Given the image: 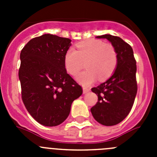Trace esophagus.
I'll use <instances>...</instances> for the list:
<instances>
[{
  "label": "esophagus",
  "instance_id": "obj_1",
  "mask_svg": "<svg viewBox=\"0 0 157 157\" xmlns=\"http://www.w3.org/2000/svg\"><path fill=\"white\" fill-rule=\"evenodd\" d=\"M90 89L86 88V87H83V94H87L88 92H90Z\"/></svg>",
  "mask_w": 157,
  "mask_h": 157
}]
</instances>
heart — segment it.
I'll use <instances>...</instances> for the list:
<instances>
[{
  "label": "heart",
  "instance_id": "heart-1",
  "mask_svg": "<svg viewBox=\"0 0 157 157\" xmlns=\"http://www.w3.org/2000/svg\"><path fill=\"white\" fill-rule=\"evenodd\" d=\"M77 50L69 48L63 58L65 69L71 75H76L86 67L87 70L76 77L80 84L90 86L99 78H109L116 70L118 56L116 48L111 44H105L100 40L89 39L76 45Z\"/></svg>",
  "mask_w": 157,
  "mask_h": 157
}]
</instances>
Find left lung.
<instances>
[{"mask_svg": "<svg viewBox=\"0 0 157 157\" xmlns=\"http://www.w3.org/2000/svg\"><path fill=\"white\" fill-rule=\"evenodd\" d=\"M97 37L105 38L112 43L117 52L118 62L109 79L91 89L98 95V101L90 111L99 123L114 126L127 117L134 105L138 90L136 60L131 46L120 37L104 34Z\"/></svg>", "mask_w": 157, "mask_h": 157, "instance_id": "obj_1", "label": "left lung"}]
</instances>
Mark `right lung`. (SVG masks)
I'll return each mask as SVG.
<instances>
[{"label":"right lung","mask_w":157,"mask_h":157,"mask_svg":"<svg viewBox=\"0 0 157 157\" xmlns=\"http://www.w3.org/2000/svg\"><path fill=\"white\" fill-rule=\"evenodd\" d=\"M71 40L45 34L27 42L20 53L22 100L30 116L45 127L59 125L70 114L82 89L65 69Z\"/></svg>","instance_id":"obj_1"}]
</instances>
